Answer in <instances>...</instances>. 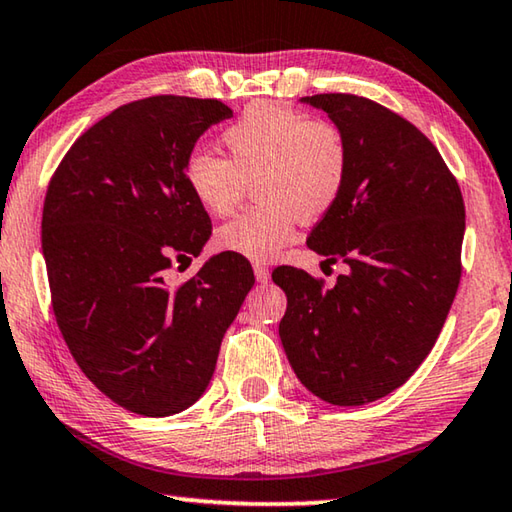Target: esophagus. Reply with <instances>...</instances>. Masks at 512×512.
<instances>
[{
  "label": "esophagus",
  "mask_w": 512,
  "mask_h": 512,
  "mask_svg": "<svg viewBox=\"0 0 512 512\" xmlns=\"http://www.w3.org/2000/svg\"><path fill=\"white\" fill-rule=\"evenodd\" d=\"M254 274H256V281H258V283H267V281H270V270H267V267L261 265V263L254 265Z\"/></svg>",
  "instance_id": "34e87169"
}]
</instances>
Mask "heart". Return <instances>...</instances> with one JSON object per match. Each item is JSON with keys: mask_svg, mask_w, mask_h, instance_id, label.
I'll use <instances>...</instances> for the list:
<instances>
[{"mask_svg": "<svg viewBox=\"0 0 512 512\" xmlns=\"http://www.w3.org/2000/svg\"><path fill=\"white\" fill-rule=\"evenodd\" d=\"M227 157L195 148L184 184L202 209L224 218L254 182L256 206L215 231V247L249 261H272L297 236V220L333 209L348 179V148L333 123L276 103H254L222 132Z\"/></svg>", "mask_w": 512, "mask_h": 512, "instance_id": "b5f03b06", "label": "heart"}]
</instances>
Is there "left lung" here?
<instances>
[{"label": "left lung", "mask_w": 512, "mask_h": 512, "mask_svg": "<svg viewBox=\"0 0 512 512\" xmlns=\"http://www.w3.org/2000/svg\"><path fill=\"white\" fill-rule=\"evenodd\" d=\"M342 132L348 179L308 247L344 261L333 288L276 267L288 297L279 324L303 387L339 407L384 398L436 344L461 281L465 206L441 152L414 123L355 94L301 98Z\"/></svg>", "instance_id": "left-lung-1"}]
</instances>
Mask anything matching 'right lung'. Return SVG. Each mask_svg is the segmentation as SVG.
Instances as JSON below:
<instances>
[{
    "label": "right lung",
    "mask_w": 512,
    "mask_h": 512,
    "mask_svg": "<svg viewBox=\"0 0 512 512\" xmlns=\"http://www.w3.org/2000/svg\"><path fill=\"white\" fill-rule=\"evenodd\" d=\"M215 98L150 96L80 134L42 209L51 306L89 380L132 414L164 418L209 387L222 337L254 272L222 251L170 288L166 270L200 256L211 218L184 184V161L213 123Z\"/></svg>",
    "instance_id": "right-lung-1"
}]
</instances>
